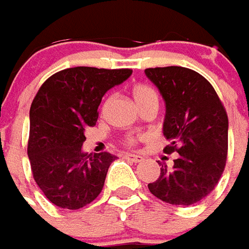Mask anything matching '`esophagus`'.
<instances>
[{"label": "esophagus", "instance_id": "34e87169", "mask_svg": "<svg viewBox=\"0 0 249 249\" xmlns=\"http://www.w3.org/2000/svg\"><path fill=\"white\" fill-rule=\"evenodd\" d=\"M124 158L126 160H128V161H133V162H142L143 161V157H141V156H137V154H124Z\"/></svg>", "mask_w": 249, "mask_h": 249}]
</instances>
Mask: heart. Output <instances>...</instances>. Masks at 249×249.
<instances>
[{"mask_svg":"<svg viewBox=\"0 0 249 249\" xmlns=\"http://www.w3.org/2000/svg\"><path fill=\"white\" fill-rule=\"evenodd\" d=\"M133 95L134 99L137 100L139 107L147 105L150 102H158V96H157L156 91L151 87H149V86H146V84H138V86H135L133 89ZM138 139L139 137H135V135H127L124 138V144L128 146V147L135 146L137 142H138Z\"/></svg>","mask_w":249,"mask_h":249,"instance_id":"b5f03b06","label":"heart"}]
</instances>
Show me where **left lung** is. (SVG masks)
<instances>
[{
	"instance_id": "1",
	"label": "left lung",
	"mask_w": 249,
	"mask_h": 249,
	"mask_svg": "<svg viewBox=\"0 0 249 249\" xmlns=\"http://www.w3.org/2000/svg\"><path fill=\"white\" fill-rule=\"evenodd\" d=\"M166 103L163 135L166 154L178 153L173 169L149 190L172 205H192L205 198L221 178L228 154V115L211 83L185 67L144 70Z\"/></svg>"
}]
</instances>
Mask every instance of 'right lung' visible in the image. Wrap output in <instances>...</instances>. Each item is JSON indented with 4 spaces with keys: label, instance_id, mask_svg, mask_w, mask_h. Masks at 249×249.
<instances>
[{
    "label": "right lung",
    "instance_id": "1",
    "mask_svg": "<svg viewBox=\"0 0 249 249\" xmlns=\"http://www.w3.org/2000/svg\"><path fill=\"white\" fill-rule=\"evenodd\" d=\"M131 73L128 68H67L37 91L29 111L28 157L36 184L56 206L76 211L100 195L116 157L83 153L84 133L96 124L103 95Z\"/></svg>",
    "mask_w": 249,
    "mask_h": 249
}]
</instances>
